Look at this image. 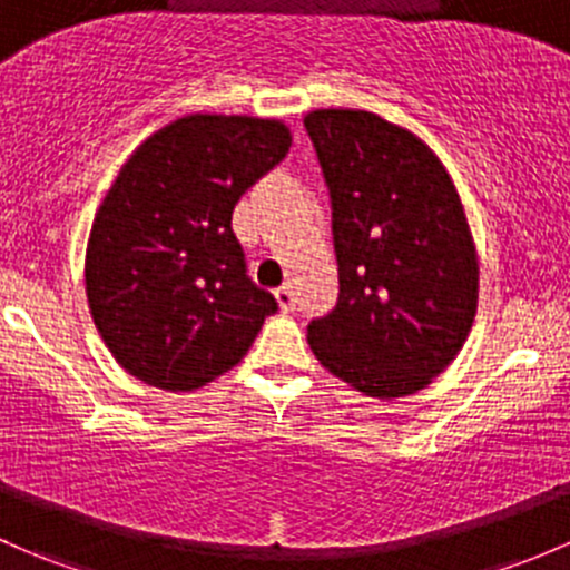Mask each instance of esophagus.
Segmentation results:
<instances>
[{"label": "esophagus", "mask_w": 570, "mask_h": 570, "mask_svg": "<svg viewBox=\"0 0 570 570\" xmlns=\"http://www.w3.org/2000/svg\"><path fill=\"white\" fill-rule=\"evenodd\" d=\"M275 303H278V308L284 311V314H289V311H295V303H297L295 289H292L289 284L281 286V289H275Z\"/></svg>", "instance_id": "1"}]
</instances>
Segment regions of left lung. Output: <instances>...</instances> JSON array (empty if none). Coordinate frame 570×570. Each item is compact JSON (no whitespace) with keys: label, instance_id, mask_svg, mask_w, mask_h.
I'll return each mask as SVG.
<instances>
[{"label":"left lung","instance_id":"1","mask_svg":"<svg viewBox=\"0 0 570 570\" xmlns=\"http://www.w3.org/2000/svg\"><path fill=\"white\" fill-rule=\"evenodd\" d=\"M333 202L338 303L308 325L316 361L371 399L434 382L478 314L475 239L440 155L363 109L305 114Z\"/></svg>","mask_w":570,"mask_h":570}]
</instances>
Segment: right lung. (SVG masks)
Segmentation results:
<instances>
[{
	"mask_svg": "<svg viewBox=\"0 0 570 570\" xmlns=\"http://www.w3.org/2000/svg\"><path fill=\"white\" fill-rule=\"evenodd\" d=\"M289 147L281 119L188 114L125 160L89 229L83 286L130 376L188 393L250 350L278 305L245 275L232 213Z\"/></svg>",
	"mask_w": 570,
	"mask_h": 570,
	"instance_id": "right-lung-1",
	"label": "right lung"
}]
</instances>
